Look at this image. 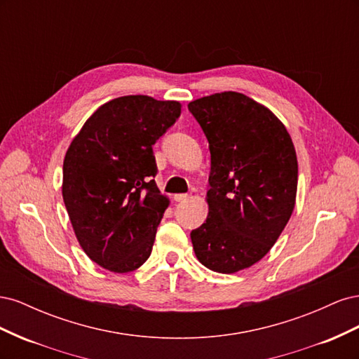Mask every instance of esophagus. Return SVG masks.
I'll list each match as a JSON object with an SVG mask.
<instances>
[{"instance_id":"1","label":"esophagus","mask_w":359,"mask_h":359,"mask_svg":"<svg viewBox=\"0 0 359 359\" xmlns=\"http://www.w3.org/2000/svg\"><path fill=\"white\" fill-rule=\"evenodd\" d=\"M189 194H175V196H173V199H175V202H186V201H189Z\"/></svg>"}]
</instances>
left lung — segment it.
<instances>
[{
    "mask_svg": "<svg viewBox=\"0 0 359 359\" xmlns=\"http://www.w3.org/2000/svg\"><path fill=\"white\" fill-rule=\"evenodd\" d=\"M211 153L208 217L191 231L194 255L233 274L259 262L295 208L298 161L285 124L250 97L224 91L189 103Z\"/></svg>",
    "mask_w": 359,
    "mask_h": 359,
    "instance_id": "left-lung-1",
    "label": "left lung"
}]
</instances>
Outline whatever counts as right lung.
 <instances>
[{
    "instance_id": "1",
    "label": "right lung",
    "mask_w": 359,
    "mask_h": 359,
    "mask_svg": "<svg viewBox=\"0 0 359 359\" xmlns=\"http://www.w3.org/2000/svg\"><path fill=\"white\" fill-rule=\"evenodd\" d=\"M181 103L124 95L102 104L64 157L62 199L93 262L124 274L145 264L169 199L161 194L153 145Z\"/></svg>"
}]
</instances>
